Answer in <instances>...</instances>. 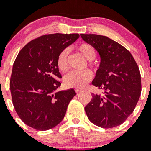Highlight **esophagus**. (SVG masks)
<instances>
[{
    "label": "esophagus",
    "instance_id": "1",
    "mask_svg": "<svg viewBox=\"0 0 151 151\" xmlns=\"http://www.w3.org/2000/svg\"><path fill=\"white\" fill-rule=\"evenodd\" d=\"M82 90H83V89H81V88H75V91L77 92V93H78V92H80V91H81Z\"/></svg>",
    "mask_w": 151,
    "mask_h": 151
}]
</instances>
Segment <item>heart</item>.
Listing matches in <instances>:
<instances>
[{
    "label": "heart",
    "instance_id": "b5f03b06",
    "mask_svg": "<svg viewBox=\"0 0 151 151\" xmlns=\"http://www.w3.org/2000/svg\"><path fill=\"white\" fill-rule=\"evenodd\" d=\"M77 51L89 61L93 60L96 57V51L94 48L90 44L83 43L77 47ZM68 51L67 49L63 51L59 55L57 61L58 69L62 72H65L68 68ZM92 73L89 70L83 71H73L67 74L64 77L63 82L65 85L68 87L83 88L91 80Z\"/></svg>",
    "mask_w": 151,
    "mask_h": 151
}]
</instances>
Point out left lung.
<instances>
[{
	"instance_id": "left-lung-1",
	"label": "left lung",
	"mask_w": 151,
	"mask_h": 151,
	"mask_svg": "<svg viewBox=\"0 0 151 151\" xmlns=\"http://www.w3.org/2000/svg\"><path fill=\"white\" fill-rule=\"evenodd\" d=\"M99 53L100 64L92 85L104 95L92 93L85 107L89 120L96 126L111 128L120 125L134 111L141 94V75L132 55L106 36L80 35Z\"/></svg>"
}]
</instances>
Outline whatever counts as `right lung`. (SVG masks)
Here are the masks:
<instances>
[{
    "label": "right lung",
    "mask_w": 151,
    "mask_h": 151,
    "mask_svg": "<svg viewBox=\"0 0 151 151\" xmlns=\"http://www.w3.org/2000/svg\"><path fill=\"white\" fill-rule=\"evenodd\" d=\"M80 37L78 34H51L32 40L20 50L12 67L10 91L13 105L28 126L46 131L63 119L77 93L60 86L57 65L60 54Z\"/></svg>",
    "instance_id": "obj_1"
}]
</instances>
